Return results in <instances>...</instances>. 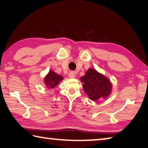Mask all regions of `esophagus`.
I'll return each instance as SVG.
<instances>
[{
  "instance_id": "esophagus-1",
  "label": "esophagus",
  "mask_w": 148,
  "mask_h": 148,
  "mask_svg": "<svg viewBox=\"0 0 148 148\" xmlns=\"http://www.w3.org/2000/svg\"><path fill=\"white\" fill-rule=\"evenodd\" d=\"M69 77L70 78H74L75 77V74H74V72L73 71H71L69 73Z\"/></svg>"
}]
</instances>
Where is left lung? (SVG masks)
Returning <instances> with one entry per match:
<instances>
[{
	"label": "left lung",
	"mask_w": 148,
	"mask_h": 148,
	"mask_svg": "<svg viewBox=\"0 0 148 148\" xmlns=\"http://www.w3.org/2000/svg\"><path fill=\"white\" fill-rule=\"evenodd\" d=\"M84 91L92 101L106 98L110 94L112 85L108 79L95 70L89 69L81 77Z\"/></svg>",
	"instance_id": "8db88e82"
}]
</instances>
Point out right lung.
Segmentation results:
<instances>
[{
  "instance_id": "add662e5",
  "label": "right lung",
  "mask_w": 148,
  "mask_h": 148,
  "mask_svg": "<svg viewBox=\"0 0 148 148\" xmlns=\"http://www.w3.org/2000/svg\"><path fill=\"white\" fill-rule=\"evenodd\" d=\"M63 79L61 76L57 75L53 71H50L48 74L47 75L44 79V82L46 86L49 88H53L57 85L61 80Z\"/></svg>"
}]
</instances>
